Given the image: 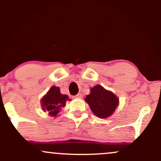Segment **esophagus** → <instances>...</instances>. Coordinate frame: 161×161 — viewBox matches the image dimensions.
<instances>
[{
	"label": "esophagus",
	"instance_id": "obj_1",
	"mask_svg": "<svg viewBox=\"0 0 161 161\" xmlns=\"http://www.w3.org/2000/svg\"><path fill=\"white\" fill-rule=\"evenodd\" d=\"M82 94H77V95L75 96V98H82Z\"/></svg>",
	"mask_w": 161,
	"mask_h": 161
}]
</instances>
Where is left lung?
<instances>
[{
  "label": "left lung",
  "mask_w": 161,
  "mask_h": 161,
  "mask_svg": "<svg viewBox=\"0 0 161 161\" xmlns=\"http://www.w3.org/2000/svg\"><path fill=\"white\" fill-rule=\"evenodd\" d=\"M85 100L94 114L102 119L111 116L119 104L118 97L100 85L91 88V93Z\"/></svg>",
  "instance_id": "obj_1"
}]
</instances>
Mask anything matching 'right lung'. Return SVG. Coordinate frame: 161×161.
Masks as SVG:
<instances>
[{"label": "right lung", "instance_id": "right-lung-1", "mask_svg": "<svg viewBox=\"0 0 161 161\" xmlns=\"http://www.w3.org/2000/svg\"><path fill=\"white\" fill-rule=\"evenodd\" d=\"M70 100L67 95L60 93L59 87L52 86L42 97L41 102L44 111L48 112L50 116H56L61 108L66 105V101Z\"/></svg>", "mask_w": 161, "mask_h": 161}]
</instances>
